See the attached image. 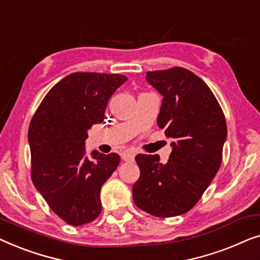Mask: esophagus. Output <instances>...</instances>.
<instances>
[{
  "mask_svg": "<svg viewBox=\"0 0 260 260\" xmlns=\"http://www.w3.org/2000/svg\"><path fill=\"white\" fill-rule=\"evenodd\" d=\"M122 159L125 162H131L135 159V152L133 151H124L122 154Z\"/></svg>",
  "mask_w": 260,
  "mask_h": 260,
  "instance_id": "obj_1",
  "label": "esophagus"
}]
</instances>
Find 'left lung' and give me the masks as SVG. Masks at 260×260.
<instances>
[{
    "instance_id": "obj_1",
    "label": "left lung",
    "mask_w": 260,
    "mask_h": 260,
    "mask_svg": "<svg viewBox=\"0 0 260 260\" xmlns=\"http://www.w3.org/2000/svg\"><path fill=\"white\" fill-rule=\"evenodd\" d=\"M145 79L163 95L157 124L173 138V151L165 165L158 155L135 157L141 175L133 198L142 211L170 218L190 211L218 173L226 119L207 84L183 67L147 72Z\"/></svg>"
}]
</instances>
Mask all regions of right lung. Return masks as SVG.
Masks as SVG:
<instances>
[{
  "label": "right lung",
  "instance_id": "right-lung-1",
  "mask_svg": "<svg viewBox=\"0 0 260 260\" xmlns=\"http://www.w3.org/2000/svg\"><path fill=\"white\" fill-rule=\"evenodd\" d=\"M122 74L76 72L55 84L28 129L31 181L59 218L71 226L93 221L102 212L101 188L119 165L118 154L85 156L87 130L104 120Z\"/></svg>",
  "mask_w": 260,
  "mask_h": 260
}]
</instances>
